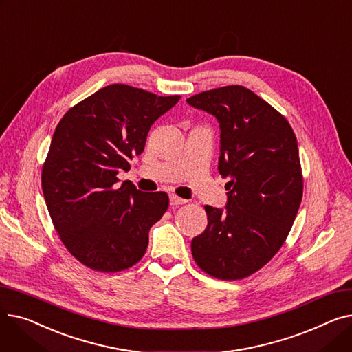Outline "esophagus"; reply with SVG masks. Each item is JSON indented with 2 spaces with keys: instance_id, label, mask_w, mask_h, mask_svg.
<instances>
[{
  "instance_id": "esophagus-1",
  "label": "esophagus",
  "mask_w": 352,
  "mask_h": 352,
  "mask_svg": "<svg viewBox=\"0 0 352 352\" xmlns=\"http://www.w3.org/2000/svg\"><path fill=\"white\" fill-rule=\"evenodd\" d=\"M186 202H187V199H184V198L175 195V194L170 195V204L171 206H182V204H186Z\"/></svg>"
}]
</instances>
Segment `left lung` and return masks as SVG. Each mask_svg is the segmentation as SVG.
Returning a JSON list of instances; mask_svg holds the SVG:
<instances>
[{"mask_svg":"<svg viewBox=\"0 0 352 352\" xmlns=\"http://www.w3.org/2000/svg\"><path fill=\"white\" fill-rule=\"evenodd\" d=\"M187 102L218 120V171L228 178L227 210L204 207L208 226L192 238V256L218 280H243L280 251L297 217L304 188L297 138L283 114L243 85Z\"/></svg>","mask_w":352,"mask_h":352,"instance_id":"8db88e82","label":"left lung"}]
</instances>
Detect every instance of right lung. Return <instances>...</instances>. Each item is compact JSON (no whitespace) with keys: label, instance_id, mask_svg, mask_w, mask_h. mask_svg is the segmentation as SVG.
<instances>
[{"label":"right lung","instance_id":"add662e5","mask_svg":"<svg viewBox=\"0 0 352 352\" xmlns=\"http://www.w3.org/2000/svg\"><path fill=\"white\" fill-rule=\"evenodd\" d=\"M179 98L111 84L69 108L55 128L43 192L63 244L85 267L118 272L144 256L148 232L170 199L161 191L120 186L117 174L129 170L151 125Z\"/></svg>","mask_w":352,"mask_h":352}]
</instances>
